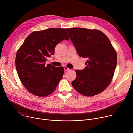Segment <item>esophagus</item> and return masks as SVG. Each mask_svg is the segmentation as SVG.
<instances>
[{"label": "esophagus", "instance_id": "34e87169", "mask_svg": "<svg viewBox=\"0 0 133 133\" xmlns=\"http://www.w3.org/2000/svg\"><path fill=\"white\" fill-rule=\"evenodd\" d=\"M64 70H65V71H68V70H70V69L68 68L66 66H64Z\"/></svg>", "mask_w": 133, "mask_h": 133}]
</instances>
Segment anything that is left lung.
<instances>
[{
    "label": "left lung",
    "mask_w": 133,
    "mask_h": 133,
    "mask_svg": "<svg viewBox=\"0 0 133 133\" xmlns=\"http://www.w3.org/2000/svg\"><path fill=\"white\" fill-rule=\"evenodd\" d=\"M66 31L78 56L88 58L85 68L76 70L72 85L84 96L102 92L110 84L117 63V53L110 40L96 30L71 28Z\"/></svg>",
    "instance_id": "obj_1"
}]
</instances>
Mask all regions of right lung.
<instances>
[{"instance_id":"1","label":"right lung","mask_w":133,"mask_h":133,"mask_svg":"<svg viewBox=\"0 0 133 133\" xmlns=\"http://www.w3.org/2000/svg\"><path fill=\"white\" fill-rule=\"evenodd\" d=\"M69 38L65 29L49 28L31 33L18 50L15 65L19 79L31 93L45 96L52 93L64 75L63 67L45 65L57 44Z\"/></svg>"}]
</instances>
